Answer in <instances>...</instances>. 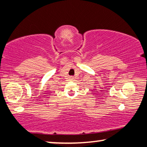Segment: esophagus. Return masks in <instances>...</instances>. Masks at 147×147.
<instances>
[{
    "label": "esophagus",
    "instance_id": "obj_1",
    "mask_svg": "<svg viewBox=\"0 0 147 147\" xmlns=\"http://www.w3.org/2000/svg\"><path fill=\"white\" fill-rule=\"evenodd\" d=\"M69 80H70L71 81H72V80H74V78L73 76H71V77H69Z\"/></svg>",
    "mask_w": 147,
    "mask_h": 147
}]
</instances>
